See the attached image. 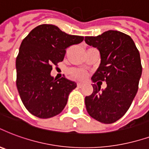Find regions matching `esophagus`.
I'll return each mask as SVG.
<instances>
[{"label": "esophagus", "instance_id": "obj_1", "mask_svg": "<svg viewBox=\"0 0 149 149\" xmlns=\"http://www.w3.org/2000/svg\"><path fill=\"white\" fill-rule=\"evenodd\" d=\"M82 86H83V84L80 83V82H78V83H77V87H78V88H81Z\"/></svg>", "mask_w": 149, "mask_h": 149}]
</instances>
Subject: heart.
<instances>
[{
	"mask_svg": "<svg viewBox=\"0 0 149 149\" xmlns=\"http://www.w3.org/2000/svg\"><path fill=\"white\" fill-rule=\"evenodd\" d=\"M69 76L72 79H74V80H84L87 76H88V72L84 70V69H70L69 72Z\"/></svg>",
	"mask_w": 149,
	"mask_h": 149,
	"instance_id": "obj_1",
	"label": "heart"
}]
</instances>
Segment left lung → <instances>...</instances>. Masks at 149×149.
Segmentation results:
<instances>
[{"mask_svg": "<svg viewBox=\"0 0 149 149\" xmlns=\"http://www.w3.org/2000/svg\"><path fill=\"white\" fill-rule=\"evenodd\" d=\"M85 42L100 50L101 62L92 76L95 82L106 81L107 88L92 84L85 97L89 115L105 124L114 123L127 112L136 95L142 73L139 50L130 35L107 31L98 36H86Z\"/></svg>", "mask_w": 149, "mask_h": 149, "instance_id": "obj_1", "label": "left lung"}]
</instances>
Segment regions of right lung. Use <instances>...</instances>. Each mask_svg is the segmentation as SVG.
<instances>
[{
  "mask_svg": "<svg viewBox=\"0 0 149 149\" xmlns=\"http://www.w3.org/2000/svg\"><path fill=\"white\" fill-rule=\"evenodd\" d=\"M83 36L68 35L52 24H41L22 41L16 57V87L24 107L40 118L60 114L77 88L65 77L50 76L53 66L62 61L66 48L80 43Z\"/></svg>",
  "mask_w": 149,
  "mask_h": 149,
  "instance_id": "right-lung-1",
  "label": "right lung"
}]
</instances>
